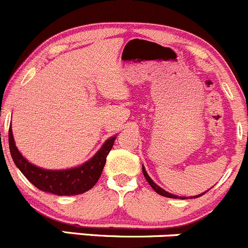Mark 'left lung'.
<instances>
[{"label": "left lung", "instance_id": "8db88e82", "mask_svg": "<svg viewBox=\"0 0 248 248\" xmlns=\"http://www.w3.org/2000/svg\"><path fill=\"white\" fill-rule=\"evenodd\" d=\"M142 170H143V174H144V178L145 179H147V181L148 183H149V185L152 186L153 187V190L155 191V192L156 193H159V195H161V196H163V197H168V198H175V200H187V198L186 197H180V196H177V195H173V193H170V192H167V191L166 190H163L162 187H160L159 185H156V184L154 183V181H153V179L152 178L149 177V175H148V173H147V170H145V168H144V166H142ZM208 191V190H206ZM205 191V192H206ZM205 192H203V193H201V195H197V196H195V197H190V198H197V197H201L202 195H204V193Z\"/></svg>", "mask_w": 248, "mask_h": 248}]
</instances>
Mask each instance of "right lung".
Masks as SVG:
<instances>
[{
  "instance_id": "add662e5",
  "label": "right lung",
  "mask_w": 248,
  "mask_h": 248,
  "mask_svg": "<svg viewBox=\"0 0 248 248\" xmlns=\"http://www.w3.org/2000/svg\"><path fill=\"white\" fill-rule=\"evenodd\" d=\"M116 137L114 135L106 140L88 161L67 170H46L30 162L15 145L12 126L9 127V150L16 167L35 187L57 196H75L91 190L99 180Z\"/></svg>"
}]
</instances>
